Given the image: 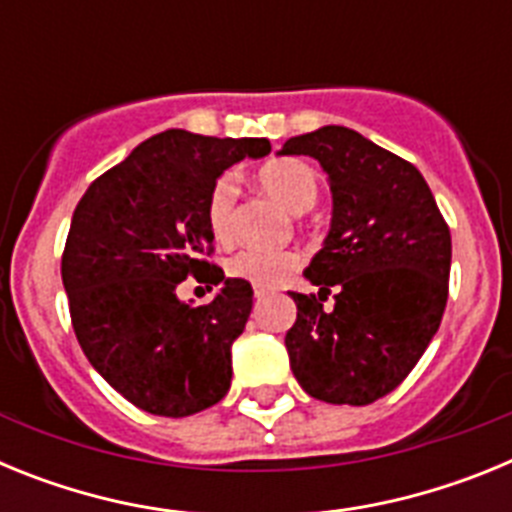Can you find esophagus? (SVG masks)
Instances as JSON below:
<instances>
[{"mask_svg": "<svg viewBox=\"0 0 512 512\" xmlns=\"http://www.w3.org/2000/svg\"><path fill=\"white\" fill-rule=\"evenodd\" d=\"M253 295H256V300H264V297L269 295V289H264V287H256V289H253Z\"/></svg>", "mask_w": 512, "mask_h": 512, "instance_id": "1", "label": "esophagus"}]
</instances>
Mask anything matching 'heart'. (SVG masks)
Masks as SVG:
<instances>
[{"mask_svg":"<svg viewBox=\"0 0 512 512\" xmlns=\"http://www.w3.org/2000/svg\"><path fill=\"white\" fill-rule=\"evenodd\" d=\"M256 184L269 197H274L284 210L295 212V215L310 210L320 192L318 174L300 158L269 161V164L256 171ZM205 220L207 230H210L217 243H230V238H233V184L225 176L217 179L212 184L210 194H207ZM297 266H300V256L295 251H256V248H246V251L235 253L225 269H228L230 277L246 279L253 287L271 289L279 287Z\"/></svg>","mask_w":512,"mask_h":512,"instance_id":"1","label":"heart"}]
</instances>
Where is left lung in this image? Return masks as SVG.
Returning a JSON list of instances; mask_svg holds the SVG:
<instances>
[{"mask_svg": "<svg viewBox=\"0 0 512 512\" xmlns=\"http://www.w3.org/2000/svg\"><path fill=\"white\" fill-rule=\"evenodd\" d=\"M328 174L333 215L305 277L284 346L302 390L333 405H369L413 372L449 300L451 233L423 174L341 125L289 138ZM334 292V305L322 302Z\"/></svg>", "mask_w": 512, "mask_h": 512, "instance_id": "obj_1", "label": "left lung"}]
</instances>
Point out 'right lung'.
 Listing matches in <instances>:
<instances>
[{
  "instance_id": "add662e5",
  "label": "right lung",
  "mask_w": 512,
  "mask_h": 512,
  "mask_svg": "<svg viewBox=\"0 0 512 512\" xmlns=\"http://www.w3.org/2000/svg\"><path fill=\"white\" fill-rule=\"evenodd\" d=\"M266 138H210L166 130L89 184L61 259L71 323L89 364L135 408L187 418L230 390V348L253 307L246 279L207 261L205 205L212 184ZM194 273L223 283L207 306L175 297ZM212 289V287H210Z\"/></svg>"
}]
</instances>
